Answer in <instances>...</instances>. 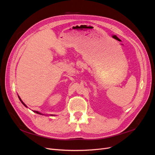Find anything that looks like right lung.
Masks as SVG:
<instances>
[{
	"instance_id": "right-lung-1",
	"label": "right lung",
	"mask_w": 155,
	"mask_h": 155,
	"mask_svg": "<svg viewBox=\"0 0 155 155\" xmlns=\"http://www.w3.org/2000/svg\"><path fill=\"white\" fill-rule=\"evenodd\" d=\"M18 98H19V100H20V101H21V103H22V104L23 105H25V106L26 107H27V106H26V105H25V104H24V103H23V101H22L21 100V97H20L19 96H18ZM34 112H35V113H37V114H42V115H44V114H42V113H41V112H38V111H36V110H34ZM51 116H53V115H51Z\"/></svg>"
}]
</instances>
